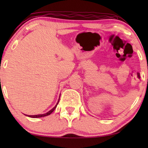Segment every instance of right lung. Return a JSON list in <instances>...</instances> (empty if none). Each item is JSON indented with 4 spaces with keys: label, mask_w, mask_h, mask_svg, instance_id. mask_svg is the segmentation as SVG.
<instances>
[{
    "label": "right lung",
    "mask_w": 148,
    "mask_h": 148,
    "mask_svg": "<svg viewBox=\"0 0 148 148\" xmlns=\"http://www.w3.org/2000/svg\"><path fill=\"white\" fill-rule=\"evenodd\" d=\"M59 99H60V98H59ZM58 102H59V100H58L57 104H56V106H54L53 108L51 109V110H50V111H48V112L45 113V114H38V115H26V114H25V115H26V116H29V117H31V118H40V117H43V116H48V115H50L52 112H53V111H54V110H55V108H56V106H57V104H58Z\"/></svg>",
    "instance_id": "right-lung-1"
}]
</instances>
